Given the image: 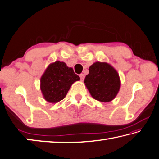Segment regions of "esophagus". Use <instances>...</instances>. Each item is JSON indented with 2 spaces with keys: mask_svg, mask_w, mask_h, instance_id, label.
Listing matches in <instances>:
<instances>
[{
  "mask_svg": "<svg viewBox=\"0 0 159 159\" xmlns=\"http://www.w3.org/2000/svg\"><path fill=\"white\" fill-rule=\"evenodd\" d=\"M80 79H81L82 81H83V80H84V74H80Z\"/></svg>",
  "mask_w": 159,
  "mask_h": 159,
  "instance_id": "obj_1",
  "label": "esophagus"
}]
</instances>
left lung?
Masks as SVG:
<instances>
[{
	"label": "left lung",
	"mask_w": 159,
	"mask_h": 159,
	"mask_svg": "<svg viewBox=\"0 0 159 159\" xmlns=\"http://www.w3.org/2000/svg\"><path fill=\"white\" fill-rule=\"evenodd\" d=\"M84 83L92 97L101 102L114 99L120 88L118 72L107 62H96L92 65Z\"/></svg>",
	"instance_id": "8db88e82"
}]
</instances>
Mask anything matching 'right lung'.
Segmentation results:
<instances>
[{"instance_id":"1","label":"right lung","mask_w":159,"mask_h":159,"mask_svg":"<svg viewBox=\"0 0 159 159\" xmlns=\"http://www.w3.org/2000/svg\"><path fill=\"white\" fill-rule=\"evenodd\" d=\"M80 77L64 62L56 61L49 65L41 77L40 88L44 99L57 103L66 97L71 85Z\"/></svg>"}]
</instances>
